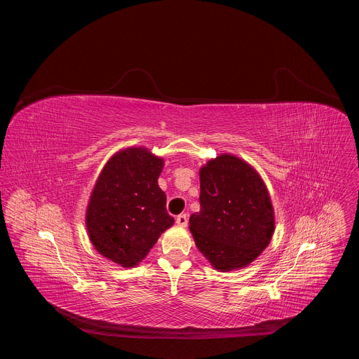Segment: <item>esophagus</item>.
Instances as JSON below:
<instances>
[{
  "label": "esophagus",
  "mask_w": 359,
  "mask_h": 359,
  "mask_svg": "<svg viewBox=\"0 0 359 359\" xmlns=\"http://www.w3.org/2000/svg\"><path fill=\"white\" fill-rule=\"evenodd\" d=\"M176 223H177V226H180V227H186V226H187V215H179V216L176 217Z\"/></svg>",
  "instance_id": "1"
}]
</instances>
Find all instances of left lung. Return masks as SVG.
<instances>
[{
  "label": "left lung",
  "mask_w": 359,
  "mask_h": 359,
  "mask_svg": "<svg viewBox=\"0 0 359 359\" xmlns=\"http://www.w3.org/2000/svg\"><path fill=\"white\" fill-rule=\"evenodd\" d=\"M200 212L189 230L215 270L247 267L270 244L276 229L269 189L251 165L223 153L200 168Z\"/></svg>",
  "instance_id": "8db88e82"
}]
</instances>
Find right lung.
<instances>
[{
    "label": "right lung",
    "instance_id": "obj_1",
    "mask_svg": "<svg viewBox=\"0 0 359 359\" xmlns=\"http://www.w3.org/2000/svg\"><path fill=\"white\" fill-rule=\"evenodd\" d=\"M165 161L146 147L116 151L92 189L85 224L95 250L125 269L136 267L173 226L158 179Z\"/></svg>",
    "mask_w": 359,
    "mask_h": 359
}]
</instances>
